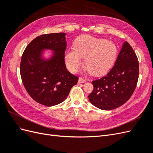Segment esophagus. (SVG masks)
Returning a JSON list of instances; mask_svg holds the SVG:
<instances>
[{
	"instance_id": "obj_1",
	"label": "esophagus",
	"mask_w": 153,
	"mask_h": 153,
	"mask_svg": "<svg viewBox=\"0 0 153 153\" xmlns=\"http://www.w3.org/2000/svg\"><path fill=\"white\" fill-rule=\"evenodd\" d=\"M86 79H85V78H82V77H79V78H78V83L79 84H82V83H85L86 82Z\"/></svg>"
}]
</instances>
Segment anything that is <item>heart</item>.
<instances>
[{
	"label": "heart",
	"instance_id": "b5f03b06",
	"mask_svg": "<svg viewBox=\"0 0 153 153\" xmlns=\"http://www.w3.org/2000/svg\"><path fill=\"white\" fill-rule=\"evenodd\" d=\"M73 46L75 50H69L65 54L66 65L73 73L82 66V57L85 59L88 72L95 76L103 75L112 67L117 55V47L114 43L88 35L78 37Z\"/></svg>",
	"mask_w": 153,
	"mask_h": 153
}]
</instances>
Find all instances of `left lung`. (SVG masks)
Masks as SVG:
<instances>
[{
  "mask_svg": "<svg viewBox=\"0 0 153 153\" xmlns=\"http://www.w3.org/2000/svg\"><path fill=\"white\" fill-rule=\"evenodd\" d=\"M139 75V64L133 49L127 41L120 51L115 65L105 76L92 80L94 89L90 102L101 110L118 108L130 98Z\"/></svg>",
  "mask_w": 153,
  "mask_h": 153,
  "instance_id": "obj_1",
  "label": "left lung"
}]
</instances>
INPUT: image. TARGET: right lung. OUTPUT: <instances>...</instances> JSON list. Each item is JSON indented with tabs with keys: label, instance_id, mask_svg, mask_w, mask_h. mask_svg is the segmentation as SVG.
<instances>
[{
	"label": "right lung",
	"instance_id": "right-lung-1",
	"mask_svg": "<svg viewBox=\"0 0 153 153\" xmlns=\"http://www.w3.org/2000/svg\"><path fill=\"white\" fill-rule=\"evenodd\" d=\"M66 34H43L27 46L20 62V75L27 92L36 102L47 106L56 105L66 98L78 78L66 69L64 56ZM44 48L53 50V58L48 62L40 59Z\"/></svg>",
	"mask_w": 153,
	"mask_h": 153
}]
</instances>
